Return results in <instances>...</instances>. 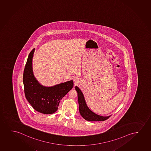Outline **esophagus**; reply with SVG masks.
<instances>
[{"label":"esophagus","mask_w":151,"mask_h":151,"mask_svg":"<svg viewBox=\"0 0 151 151\" xmlns=\"http://www.w3.org/2000/svg\"><path fill=\"white\" fill-rule=\"evenodd\" d=\"M73 81H74V85H78L79 83V80L78 78H76V77L74 78Z\"/></svg>","instance_id":"esophagus-1"}]
</instances>
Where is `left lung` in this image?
I'll return each mask as SVG.
<instances>
[{
    "label": "left lung",
    "mask_w": 151,
    "mask_h": 151,
    "mask_svg": "<svg viewBox=\"0 0 151 151\" xmlns=\"http://www.w3.org/2000/svg\"><path fill=\"white\" fill-rule=\"evenodd\" d=\"M75 90L77 92L79 112L83 118L88 121H102L107 120L111 116H103L94 113L87 106L83 93L78 87L76 86Z\"/></svg>",
    "instance_id": "left-lung-1"
}]
</instances>
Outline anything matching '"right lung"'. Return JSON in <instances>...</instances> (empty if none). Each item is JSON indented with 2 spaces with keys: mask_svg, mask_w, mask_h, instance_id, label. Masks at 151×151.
Returning <instances> with one entry per match:
<instances>
[{
  "mask_svg": "<svg viewBox=\"0 0 151 151\" xmlns=\"http://www.w3.org/2000/svg\"><path fill=\"white\" fill-rule=\"evenodd\" d=\"M35 48L30 52L23 74L25 96L32 107L42 114H50L58 110L60 100L72 89L71 80L52 87L41 85L33 75L32 58Z\"/></svg>",
  "mask_w": 151,
  "mask_h": 151,
  "instance_id": "right-lung-1",
  "label": "right lung"
}]
</instances>
